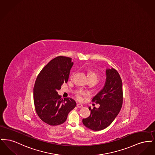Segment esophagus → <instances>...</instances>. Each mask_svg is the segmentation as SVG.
Instances as JSON below:
<instances>
[{"label": "esophagus", "mask_w": 155, "mask_h": 155, "mask_svg": "<svg viewBox=\"0 0 155 155\" xmlns=\"http://www.w3.org/2000/svg\"><path fill=\"white\" fill-rule=\"evenodd\" d=\"M77 107H78V108H81V107H83V106L81 104H77Z\"/></svg>", "instance_id": "34e87169"}]
</instances>
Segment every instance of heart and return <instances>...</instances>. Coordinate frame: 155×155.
I'll return each mask as SVG.
<instances>
[{"mask_svg": "<svg viewBox=\"0 0 155 155\" xmlns=\"http://www.w3.org/2000/svg\"><path fill=\"white\" fill-rule=\"evenodd\" d=\"M88 75L90 80H94L97 81L98 78H99V76L97 74H96L95 72H93V71H88ZM75 76V72H73L71 73V74L70 75V79L71 81H73L74 80ZM87 95V93L81 91H78L76 92L75 96L76 97V99L79 101H82L83 100V98L84 96H86Z\"/></svg>", "mask_w": 155, "mask_h": 155, "instance_id": "1", "label": "heart"}]
</instances>
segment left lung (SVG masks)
Here are the masks:
<instances>
[{
  "label": "left lung",
  "mask_w": 155,
  "mask_h": 155,
  "mask_svg": "<svg viewBox=\"0 0 155 155\" xmlns=\"http://www.w3.org/2000/svg\"><path fill=\"white\" fill-rule=\"evenodd\" d=\"M106 76L104 88L92 100L99 104V107L92 109L89 107L90 116L82 120L84 125L94 131L102 130L110 125L123 104V84L118 72L114 68L107 69Z\"/></svg>",
  "instance_id": "8db88e82"
}]
</instances>
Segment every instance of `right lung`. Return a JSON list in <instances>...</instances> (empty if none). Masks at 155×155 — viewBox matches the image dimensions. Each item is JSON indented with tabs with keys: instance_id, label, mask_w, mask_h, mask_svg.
I'll return each mask as SVG.
<instances>
[{
	"instance_id": "obj_1",
	"label": "right lung",
	"mask_w": 155,
	"mask_h": 155,
	"mask_svg": "<svg viewBox=\"0 0 155 155\" xmlns=\"http://www.w3.org/2000/svg\"><path fill=\"white\" fill-rule=\"evenodd\" d=\"M73 63L71 59L58 56L49 62L37 76L34 87V102L38 116L50 125L64 123L76 106L70 97L61 99L58 90L68 80Z\"/></svg>"
}]
</instances>
